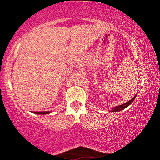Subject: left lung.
Masks as SVG:
<instances>
[{
  "instance_id": "8db88e82",
  "label": "left lung",
  "mask_w": 160,
  "mask_h": 160,
  "mask_svg": "<svg viewBox=\"0 0 160 160\" xmlns=\"http://www.w3.org/2000/svg\"><path fill=\"white\" fill-rule=\"evenodd\" d=\"M135 97H136V95H135L133 98H132L131 100H130L129 102H126V103H124L123 104H121V105H119V106H117L113 108V109L112 110V112H119V111L121 110H123L124 109H126V107H128L130 104H131V103L134 101V99L135 98Z\"/></svg>"
}]
</instances>
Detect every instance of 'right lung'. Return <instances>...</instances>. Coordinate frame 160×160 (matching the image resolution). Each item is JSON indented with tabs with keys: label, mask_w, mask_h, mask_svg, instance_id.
Here are the masks:
<instances>
[{
	"label": "right lung",
	"mask_w": 160,
	"mask_h": 160,
	"mask_svg": "<svg viewBox=\"0 0 160 160\" xmlns=\"http://www.w3.org/2000/svg\"><path fill=\"white\" fill-rule=\"evenodd\" d=\"M34 113H39V114H47V113H49V112H33Z\"/></svg>",
	"instance_id": "right-lung-1"
}]
</instances>
